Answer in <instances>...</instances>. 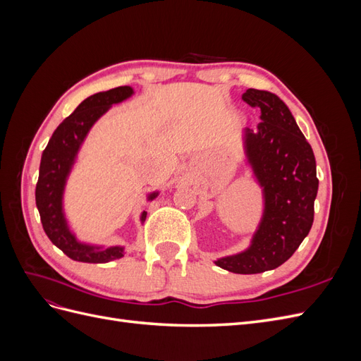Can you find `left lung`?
Returning a JSON list of instances; mask_svg holds the SVG:
<instances>
[{"label":"left lung","mask_w":361,"mask_h":361,"mask_svg":"<svg viewBox=\"0 0 361 361\" xmlns=\"http://www.w3.org/2000/svg\"><path fill=\"white\" fill-rule=\"evenodd\" d=\"M243 101L260 108L257 129H244V154L262 188L264 211L250 245L215 265L235 274H259L285 264L309 235L319 180L312 146L286 104L256 89H248Z\"/></svg>","instance_id":"1"}]
</instances>
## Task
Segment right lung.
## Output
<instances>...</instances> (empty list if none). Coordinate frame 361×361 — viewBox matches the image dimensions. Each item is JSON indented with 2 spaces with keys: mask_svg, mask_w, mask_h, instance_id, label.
Masks as SVG:
<instances>
[{
  "mask_svg": "<svg viewBox=\"0 0 361 361\" xmlns=\"http://www.w3.org/2000/svg\"><path fill=\"white\" fill-rule=\"evenodd\" d=\"M133 94V87L122 85L89 96L54 130L47 149L42 154L36 185V204L43 231L54 245L76 262L106 264L125 255L123 245L104 247L80 241L69 226L63 202L71 171L90 129L114 104L123 102ZM158 194L159 191L149 192L147 200H154ZM146 211L141 212V224L146 221Z\"/></svg>",
  "mask_w": 361,
  "mask_h": 361,
  "instance_id": "1",
  "label": "right lung"
}]
</instances>
